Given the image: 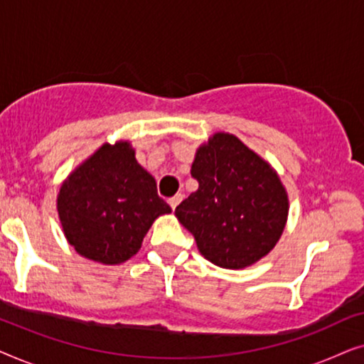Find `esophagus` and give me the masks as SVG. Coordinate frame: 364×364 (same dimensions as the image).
Returning a JSON list of instances; mask_svg holds the SVG:
<instances>
[{
	"mask_svg": "<svg viewBox=\"0 0 364 364\" xmlns=\"http://www.w3.org/2000/svg\"><path fill=\"white\" fill-rule=\"evenodd\" d=\"M182 198H183L182 193H177V196H173L172 198H168V205H171L172 210H176V207L182 202Z\"/></svg>",
	"mask_w": 364,
	"mask_h": 364,
	"instance_id": "obj_1",
	"label": "esophagus"
}]
</instances>
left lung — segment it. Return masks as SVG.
<instances>
[{
    "label": "left lung",
    "instance_id": "8db88e82",
    "mask_svg": "<svg viewBox=\"0 0 364 364\" xmlns=\"http://www.w3.org/2000/svg\"><path fill=\"white\" fill-rule=\"evenodd\" d=\"M191 173L198 188L176 217L208 262L240 270L275 248L290 203L270 162L233 134L215 132L198 146Z\"/></svg>",
    "mask_w": 364,
    "mask_h": 364
}]
</instances>
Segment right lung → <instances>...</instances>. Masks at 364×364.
I'll use <instances>...</instances> for the list:
<instances>
[{"label": "right lung", "mask_w": 364, "mask_h": 364, "mask_svg": "<svg viewBox=\"0 0 364 364\" xmlns=\"http://www.w3.org/2000/svg\"><path fill=\"white\" fill-rule=\"evenodd\" d=\"M58 215L69 245L102 265H121L139 252L157 217L172 208L129 141L102 144L61 183Z\"/></svg>", "instance_id": "1"}]
</instances>
